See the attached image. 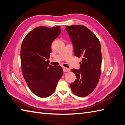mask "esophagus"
<instances>
[{
  "mask_svg": "<svg viewBox=\"0 0 125 125\" xmlns=\"http://www.w3.org/2000/svg\"><path fill=\"white\" fill-rule=\"evenodd\" d=\"M62 68H63V72H68V71H70V68H67L65 67H63Z\"/></svg>",
  "mask_w": 125,
  "mask_h": 125,
  "instance_id": "1",
  "label": "esophagus"
}]
</instances>
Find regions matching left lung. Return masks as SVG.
<instances>
[{"mask_svg":"<svg viewBox=\"0 0 125 125\" xmlns=\"http://www.w3.org/2000/svg\"><path fill=\"white\" fill-rule=\"evenodd\" d=\"M74 47L75 56L82 58L79 70L72 69L76 79L70 85L72 92L84 97L91 94L99 82L101 74L102 55L98 38L83 25L66 26Z\"/></svg>","mask_w":125,"mask_h":125,"instance_id":"1","label":"left lung"}]
</instances>
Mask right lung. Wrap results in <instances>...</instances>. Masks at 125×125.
<instances>
[{"label":"right lung","instance_id":"right-lung-1","mask_svg":"<svg viewBox=\"0 0 125 125\" xmlns=\"http://www.w3.org/2000/svg\"><path fill=\"white\" fill-rule=\"evenodd\" d=\"M60 28L37 27L26 35L21 44L22 75L30 90L41 98L52 94L63 74L60 66L48 63L51 44L60 34Z\"/></svg>","mask_w":125,"mask_h":125}]
</instances>
